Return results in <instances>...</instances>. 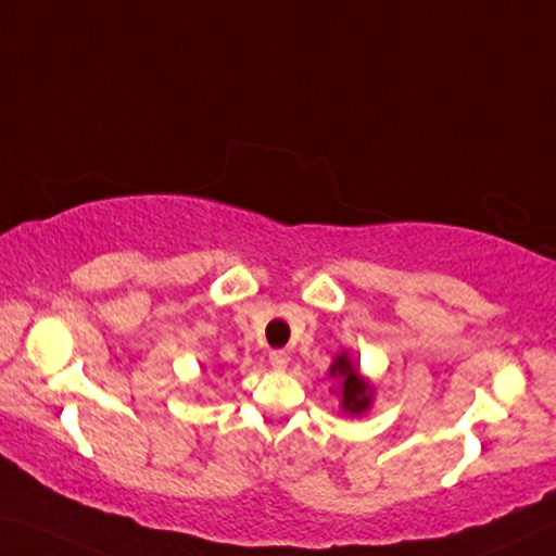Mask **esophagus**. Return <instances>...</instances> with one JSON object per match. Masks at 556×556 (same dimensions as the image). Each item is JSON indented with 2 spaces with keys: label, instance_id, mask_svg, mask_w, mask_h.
<instances>
[{
  "label": "esophagus",
  "instance_id": "obj_1",
  "mask_svg": "<svg viewBox=\"0 0 556 556\" xmlns=\"http://www.w3.org/2000/svg\"><path fill=\"white\" fill-rule=\"evenodd\" d=\"M268 362H270L273 368H276V371H286V368H288V354L286 352H270Z\"/></svg>",
  "mask_w": 556,
  "mask_h": 556
}]
</instances>
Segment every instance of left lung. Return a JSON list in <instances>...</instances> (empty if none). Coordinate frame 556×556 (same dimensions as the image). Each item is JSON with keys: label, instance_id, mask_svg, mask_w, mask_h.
Wrapping results in <instances>:
<instances>
[{"label": "left lung", "instance_id": "left-lung-1", "mask_svg": "<svg viewBox=\"0 0 556 556\" xmlns=\"http://www.w3.org/2000/svg\"><path fill=\"white\" fill-rule=\"evenodd\" d=\"M329 378H334L337 388L332 393H339V410L346 417H362L374 407L376 386L371 378L362 374V368L349 352H339L329 366Z\"/></svg>", "mask_w": 556, "mask_h": 556}]
</instances>
